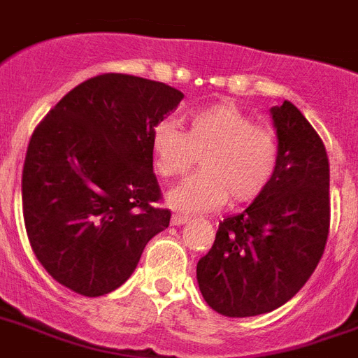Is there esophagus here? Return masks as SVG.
Returning <instances> with one entry per match:
<instances>
[{"label":"esophagus","mask_w":358,"mask_h":358,"mask_svg":"<svg viewBox=\"0 0 358 358\" xmlns=\"http://www.w3.org/2000/svg\"><path fill=\"white\" fill-rule=\"evenodd\" d=\"M184 223H187V215L174 214L173 217H171V225H174V227H178V225H184Z\"/></svg>","instance_id":"1"}]
</instances>
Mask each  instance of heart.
I'll return each instance as SVG.
<instances>
[{"label": "heart", "mask_w": 358, "mask_h": 358, "mask_svg": "<svg viewBox=\"0 0 358 358\" xmlns=\"http://www.w3.org/2000/svg\"><path fill=\"white\" fill-rule=\"evenodd\" d=\"M150 150L163 178L184 176L201 155V173L167 195L169 206L185 214L220 208L227 199L252 203L266 191L278 165L274 133L257 127L233 103L191 114L185 133L173 122H159L150 135Z\"/></svg>", "instance_id": "1"}]
</instances>
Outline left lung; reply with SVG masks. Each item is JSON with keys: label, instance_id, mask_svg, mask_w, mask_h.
<instances>
[{"label": "left lung", "instance_id": "8db88e82", "mask_svg": "<svg viewBox=\"0 0 358 358\" xmlns=\"http://www.w3.org/2000/svg\"><path fill=\"white\" fill-rule=\"evenodd\" d=\"M278 165L263 195L220 222L214 245L197 263L208 306L227 317L268 313L310 280L324 252L331 201L329 157L304 114L291 103L270 108Z\"/></svg>", "mask_w": 358, "mask_h": 358}]
</instances>
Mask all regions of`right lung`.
Instances as JSON below:
<instances>
[{
	"label": "right lung",
	"mask_w": 358,
	"mask_h": 358,
	"mask_svg": "<svg viewBox=\"0 0 358 358\" xmlns=\"http://www.w3.org/2000/svg\"><path fill=\"white\" fill-rule=\"evenodd\" d=\"M184 94L106 73L73 88L37 125L22 173V210L35 257L84 296L118 289L171 222L150 135Z\"/></svg>",
	"instance_id": "1"
}]
</instances>
